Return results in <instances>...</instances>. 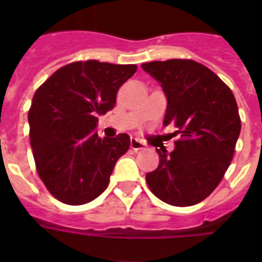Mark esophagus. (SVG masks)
I'll use <instances>...</instances> for the list:
<instances>
[{
    "label": "esophagus",
    "mask_w": 262,
    "mask_h": 262,
    "mask_svg": "<svg viewBox=\"0 0 262 262\" xmlns=\"http://www.w3.org/2000/svg\"><path fill=\"white\" fill-rule=\"evenodd\" d=\"M130 148L135 149V151H139V149H145L147 145L141 141V140L136 139V137H132L130 139Z\"/></svg>",
    "instance_id": "1"
}]
</instances>
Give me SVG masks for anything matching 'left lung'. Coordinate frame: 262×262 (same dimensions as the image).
I'll return each mask as SVG.
<instances>
[{
	"label": "left lung",
	"instance_id": "left-lung-1",
	"mask_svg": "<svg viewBox=\"0 0 262 262\" xmlns=\"http://www.w3.org/2000/svg\"><path fill=\"white\" fill-rule=\"evenodd\" d=\"M159 81L167 98L163 125L179 135L175 149H156L159 166L145 179L164 203L189 207L215 190L231 163L241 118L231 90L191 59L154 61L141 65Z\"/></svg>",
	"mask_w": 262,
	"mask_h": 262
}]
</instances>
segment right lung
<instances>
[{
	"label": "right lung",
	"instance_id": "right-lung-1",
	"mask_svg": "<svg viewBox=\"0 0 262 262\" xmlns=\"http://www.w3.org/2000/svg\"><path fill=\"white\" fill-rule=\"evenodd\" d=\"M137 71L95 59L59 68L36 90L28 111L36 171L55 199L81 205L106 190L130 137L100 139L98 115L113 110L117 92Z\"/></svg>",
	"mask_w": 262,
	"mask_h": 262
}]
</instances>
